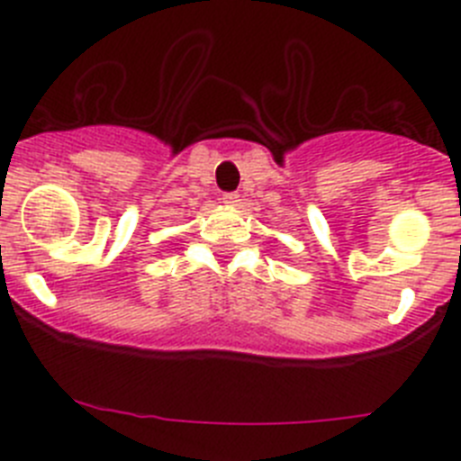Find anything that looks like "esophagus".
<instances>
[{"instance_id":"34e87169","label":"esophagus","mask_w":461,"mask_h":461,"mask_svg":"<svg viewBox=\"0 0 461 461\" xmlns=\"http://www.w3.org/2000/svg\"><path fill=\"white\" fill-rule=\"evenodd\" d=\"M240 201H242V195L240 194H223V203H226L228 207H238L240 205Z\"/></svg>"}]
</instances>
